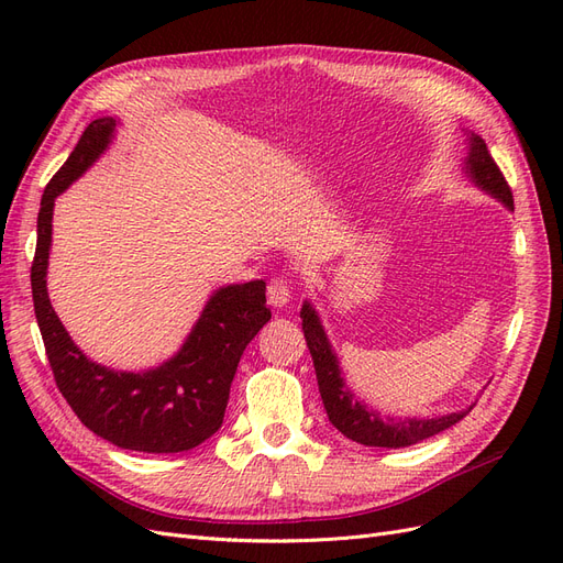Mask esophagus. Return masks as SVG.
I'll return each instance as SVG.
<instances>
[{
    "mask_svg": "<svg viewBox=\"0 0 563 563\" xmlns=\"http://www.w3.org/2000/svg\"><path fill=\"white\" fill-rule=\"evenodd\" d=\"M291 300V286H288L286 279H272L267 284V302L275 305V308H284Z\"/></svg>",
    "mask_w": 563,
    "mask_h": 563,
    "instance_id": "obj_1",
    "label": "esophagus"
}]
</instances>
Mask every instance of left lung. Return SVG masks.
Listing matches in <instances>:
<instances>
[{
    "instance_id": "obj_1",
    "label": "left lung",
    "mask_w": 563,
    "mask_h": 563,
    "mask_svg": "<svg viewBox=\"0 0 563 563\" xmlns=\"http://www.w3.org/2000/svg\"><path fill=\"white\" fill-rule=\"evenodd\" d=\"M465 174L472 178L476 187H482L484 192L503 201L509 211H515V199L512 190L498 168L493 162L490 152L479 135L470 133V152L465 159ZM302 331L305 340H308V347L314 362L317 371V383H319V395L327 408V416L338 432H343L347 439L356 441V444L364 446H380V449H404L418 444L422 439H430L439 432L453 428L455 422L463 420L472 408H463V411H455L449 416L439 418H383L378 411H373L364 401L352 395V389L345 385L343 376H340L338 356L331 350V343L327 333H323L321 321L314 312L312 305L305 300L302 310Z\"/></svg>"
}]
</instances>
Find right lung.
Masks as SVG:
<instances>
[{
	"instance_id": "obj_1",
	"label": "right lung",
	"mask_w": 563,
	"mask_h": 563,
	"mask_svg": "<svg viewBox=\"0 0 563 563\" xmlns=\"http://www.w3.org/2000/svg\"><path fill=\"white\" fill-rule=\"evenodd\" d=\"M114 126V117L93 119L46 185L30 269L32 300L51 371L77 418L119 449L180 453L199 446L223 424L236 364L272 312L263 279L218 288L178 354L141 373L100 366L73 343L46 294L51 218L56 197L108 150Z\"/></svg>"
}]
</instances>
